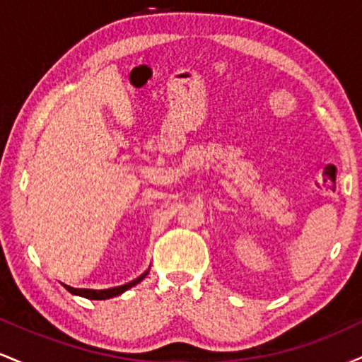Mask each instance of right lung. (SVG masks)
Masks as SVG:
<instances>
[{"mask_svg":"<svg viewBox=\"0 0 362 362\" xmlns=\"http://www.w3.org/2000/svg\"><path fill=\"white\" fill-rule=\"evenodd\" d=\"M148 272H144L143 276H139L138 279L132 281V282H127V284L124 286H119V288H110V289H78V288H71V286L64 284L66 289L69 291L71 294H78V296H83V298H88V300H109V298H114V296H119V294H122L124 291H127L129 288H132V286H136L138 282H141L146 277Z\"/></svg>","mask_w":362,"mask_h":362,"instance_id":"obj_1","label":"right lung"}]
</instances>
